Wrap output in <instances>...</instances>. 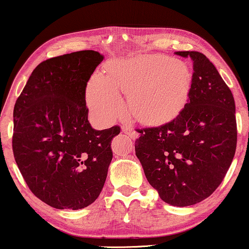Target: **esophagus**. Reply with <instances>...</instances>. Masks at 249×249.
I'll return each instance as SVG.
<instances>
[{
  "instance_id": "1",
  "label": "esophagus",
  "mask_w": 249,
  "mask_h": 249,
  "mask_svg": "<svg viewBox=\"0 0 249 249\" xmlns=\"http://www.w3.org/2000/svg\"><path fill=\"white\" fill-rule=\"evenodd\" d=\"M121 129H122V131L125 132V134H128L131 138H137L138 137V132L136 131L135 128L130 124H124L121 127Z\"/></svg>"
}]
</instances>
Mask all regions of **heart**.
<instances>
[{
    "instance_id": "1",
    "label": "heart",
    "mask_w": 249,
    "mask_h": 249,
    "mask_svg": "<svg viewBox=\"0 0 249 249\" xmlns=\"http://www.w3.org/2000/svg\"><path fill=\"white\" fill-rule=\"evenodd\" d=\"M188 64L165 55L117 60L108 74L96 73L87 88V103L98 120L113 122L124 110L119 90L130 93L134 113L148 124H163L181 111L192 86Z\"/></svg>"
}]
</instances>
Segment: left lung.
I'll list each match as a JSON object with an SVG mask.
<instances>
[{
	"label": "left lung",
	"mask_w": 249,
	"mask_h": 249,
	"mask_svg": "<svg viewBox=\"0 0 249 249\" xmlns=\"http://www.w3.org/2000/svg\"><path fill=\"white\" fill-rule=\"evenodd\" d=\"M188 102L177 118L138 130L135 151L149 185L172 206H190L212 195L226 176L237 146L236 105L214 64L199 52Z\"/></svg>",
	"instance_id": "left-lung-1"
}]
</instances>
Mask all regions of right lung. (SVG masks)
<instances>
[{"label":"right lung","instance_id":"right-lung-1","mask_svg":"<svg viewBox=\"0 0 249 249\" xmlns=\"http://www.w3.org/2000/svg\"><path fill=\"white\" fill-rule=\"evenodd\" d=\"M104 56L79 51L39 63L13 110L12 148L34 195L59 210L84 209L103 189L118 125L95 130L86 86Z\"/></svg>","mask_w":249,"mask_h":249}]
</instances>
